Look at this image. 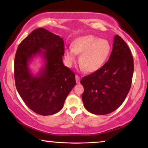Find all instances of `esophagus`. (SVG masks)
<instances>
[{"label": "esophagus", "instance_id": "34e87169", "mask_svg": "<svg viewBox=\"0 0 148 148\" xmlns=\"http://www.w3.org/2000/svg\"><path fill=\"white\" fill-rule=\"evenodd\" d=\"M76 81L77 84H79L80 82V76L79 75H76Z\"/></svg>", "mask_w": 148, "mask_h": 148}]
</instances>
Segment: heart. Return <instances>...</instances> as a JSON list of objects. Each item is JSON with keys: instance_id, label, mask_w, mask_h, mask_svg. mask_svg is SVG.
<instances>
[{"instance_id": "b5f03b06", "label": "heart", "mask_w": 148, "mask_h": 148, "mask_svg": "<svg viewBox=\"0 0 148 148\" xmlns=\"http://www.w3.org/2000/svg\"><path fill=\"white\" fill-rule=\"evenodd\" d=\"M111 51V46L106 40L93 35L79 37L72 43V49L64 51V59L68 66L76 60V54H81L79 63L87 72H94L101 68Z\"/></svg>"}]
</instances>
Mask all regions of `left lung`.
I'll list each match as a JSON object with an SVG mask.
<instances>
[{
    "label": "left lung",
    "mask_w": 148,
    "mask_h": 148,
    "mask_svg": "<svg viewBox=\"0 0 148 148\" xmlns=\"http://www.w3.org/2000/svg\"><path fill=\"white\" fill-rule=\"evenodd\" d=\"M134 73V59L130 48L116 35L109 59L101 68L84 76L82 100L88 111L106 115L116 110L130 91Z\"/></svg>",
    "instance_id": "obj_1"
}]
</instances>
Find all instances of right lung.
<instances>
[{
    "instance_id": "1",
    "label": "right lung",
    "mask_w": 148,
    "mask_h": 148,
    "mask_svg": "<svg viewBox=\"0 0 148 148\" xmlns=\"http://www.w3.org/2000/svg\"><path fill=\"white\" fill-rule=\"evenodd\" d=\"M64 53L63 40L42 28L34 30L18 45L14 58L15 85L25 104L37 114L60 111L75 86V74L62 62ZM37 55L45 59V66L34 76L28 65Z\"/></svg>"
}]
</instances>
